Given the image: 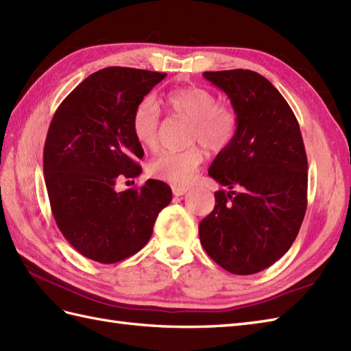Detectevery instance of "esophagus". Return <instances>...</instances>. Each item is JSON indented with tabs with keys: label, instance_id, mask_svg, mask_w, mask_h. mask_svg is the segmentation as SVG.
<instances>
[{
	"label": "esophagus",
	"instance_id": "1",
	"mask_svg": "<svg viewBox=\"0 0 351 351\" xmlns=\"http://www.w3.org/2000/svg\"><path fill=\"white\" fill-rule=\"evenodd\" d=\"M187 191H189V187H186V186H173V193H174V196H182V195H184V193H187Z\"/></svg>",
	"mask_w": 351,
	"mask_h": 351
}]
</instances>
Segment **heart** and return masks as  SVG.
I'll list each match as a JSON object with an SVG mask.
<instances>
[{
  "label": "heart",
  "mask_w": 351,
  "mask_h": 351,
  "mask_svg": "<svg viewBox=\"0 0 351 351\" xmlns=\"http://www.w3.org/2000/svg\"><path fill=\"white\" fill-rule=\"evenodd\" d=\"M164 104L174 114L191 119L187 141H199L208 150H221L232 141L237 131L235 111L217 104L215 93L202 88H180L167 92ZM132 132L143 147L155 149L160 132V111L152 98L143 99L132 113ZM204 160L199 147L164 150L150 162L149 174L176 186L189 184Z\"/></svg>",
  "instance_id": "1"
}]
</instances>
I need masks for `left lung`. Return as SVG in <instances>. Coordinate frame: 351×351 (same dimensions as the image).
<instances>
[{"instance_id":"obj_1","label":"left lung","mask_w":351,"mask_h":351,"mask_svg":"<svg viewBox=\"0 0 351 351\" xmlns=\"http://www.w3.org/2000/svg\"><path fill=\"white\" fill-rule=\"evenodd\" d=\"M237 114L232 141L208 169L226 191L199 223L210 258L237 276H250L283 256L306 210L308 162L299 123L283 95L250 70L205 71Z\"/></svg>"}]
</instances>
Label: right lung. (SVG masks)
<instances>
[{"mask_svg": "<svg viewBox=\"0 0 351 351\" xmlns=\"http://www.w3.org/2000/svg\"><path fill=\"white\" fill-rule=\"evenodd\" d=\"M165 73L110 66L90 74L50 122L43 173L56 225L74 249L116 263L150 240L156 217L173 199L171 187L149 180L123 192L116 184L140 176L144 150L132 113Z\"/></svg>", "mask_w": 351, "mask_h": 351, "instance_id": "right-lung-1", "label": "right lung"}]
</instances>
